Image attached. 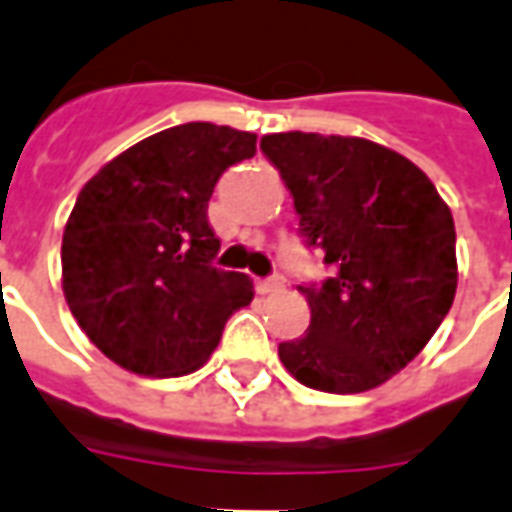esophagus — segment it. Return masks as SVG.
<instances>
[{
	"mask_svg": "<svg viewBox=\"0 0 512 512\" xmlns=\"http://www.w3.org/2000/svg\"><path fill=\"white\" fill-rule=\"evenodd\" d=\"M257 290H260V293H277V290H282V279L279 277L260 279V282H257Z\"/></svg>",
	"mask_w": 512,
	"mask_h": 512,
	"instance_id": "34e87169",
	"label": "esophagus"
}]
</instances>
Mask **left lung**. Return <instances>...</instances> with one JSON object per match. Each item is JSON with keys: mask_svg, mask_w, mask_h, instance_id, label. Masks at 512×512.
<instances>
[{"mask_svg": "<svg viewBox=\"0 0 512 512\" xmlns=\"http://www.w3.org/2000/svg\"><path fill=\"white\" fill-rule=\"evenodd\" d=\"M299 233L329 277L301 282L304 337L279 359L304 386L351 395L384 384L428 345L458 285L455 224L428 175L389 147L356 136L268 134Z\"/></svg>", "mask_w": 512, "mask_h": 512, "instance_id": "1", "label": "left lung"}]
</instances>
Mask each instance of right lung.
<instances>
[{
  "label": "right lung",
  "mask_w": 512,
  "mask_h": 512,
  "mask_svg": "<svg viewBox=\"0 0 512 512\" xmlns=\"http://www.w3.org/2000/svg\"><path fill=\"white\" fill-rule=\"evenodd\" d=\"M257 136L183 123L109 161L62 235V290L84 334L139 376H186L213 354L255 288L213 266V186L255 156Z\"/></svg>",
  "instance_id": "obj_1"
}]
</instances>
